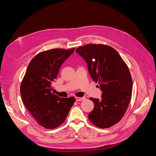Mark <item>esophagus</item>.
Returning a JSON list of instances; mask_svg holds the SVG:
<instances>
[{
	"label": "esophagus",
	"instance_id": "1",
	"mask_svg": "<svg viewBox=\"0 0 156 156\" xmlns=\"http://www.w3.org/2000/svg\"><path fill=\"white\" fill-rule=\"evenodd\" d=\"M75 99H76V101H83V100H84V97H83V98H80V97H76L75 98Z\"/></svg>",
	"mask_w": 156,
	"mask_h": 156
}]
</instances>
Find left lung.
<instances>
[{
  "mask_svg": "<svg viewBox=\"0 0 156 156\" xmlns=\"http://www.w3.org/2000/svg\"><path fill=\"white\" fill-rule=\"evenodd\" d=\"M75 51L86 61L90 77L103 92L101 100L90 98L94 104L90 121L100 128L114 126L131 101L133 82L128 67L119 53L107 45L90 44Z\"/></svg>",
  "mask_w": 156,
  "mask_h": 156,
  "instance_id": "8db88e82",
  "label": "left lung"
}]
</instances>
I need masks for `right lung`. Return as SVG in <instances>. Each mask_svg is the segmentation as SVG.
<instances>
[{"label":"right lung","mask_w":156,"mask_h":156,"mask_svg":"<svg viewBox=\"0 0 156 156\" xmlns=\"http://www.w3.org/2000/svg\"><path fill=\"white\" fill-rule=\"evenodd\" d=\"M74 50L57 48L41 52L31 60L22 80V101L45 128L54 129L62 124L75 101L74 97L62 98L51 92V84L60 66Z\"/></svg>","instance_id":"right-lung-1"}]
</instances>
